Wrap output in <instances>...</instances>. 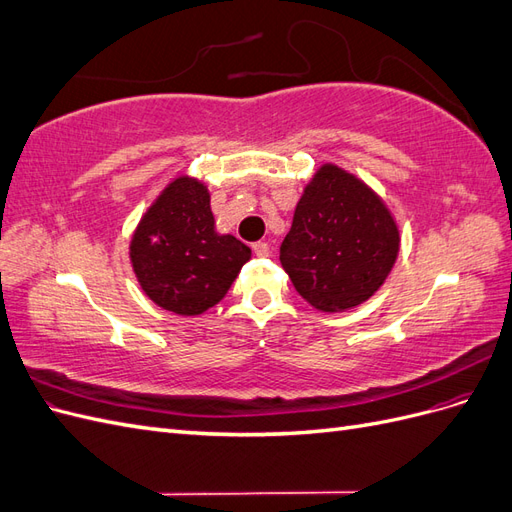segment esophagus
<instances>
[{
    "instance_id": "esophagus-1",
    "label": "esophagus",
    "mask_w": 512,
    "mask_h": 512,
    "mask_svg": "<svg viewBox=\"0 0 512 512\" xmlns=\"http://www.w3.org/2000/svg\"><path fill=\"white\" fill-rule=\"evenodd\" d=\"M252 250H254V254H256V256L265 258V256H269L271 247H269V243H265V241H258V243H254V245H252Z\"/></svg>"
}]
</instances>
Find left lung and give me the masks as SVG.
Returning a JSON list of instances; mask_svg holds the SVG:
<instances>
[{"label":"left lung","mask_w":512,"mask_h":512,"mask_svg":"<svg viewBox=\"0 0 512 512\" xmlns=\"http://www.w3.org/2000/svg\"><path fill=\"white\" fill-rule=\"evenodd\" d=\"M399 245V226L382 196L327 162L303 188L280 262L309 305L337 314L374 297Z\"/></svg>","instance_id":"8db88e82"}]
</instances>
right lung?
Returning <instances> with one entry per match:
<instances>
[{
	"instance_id": "obj_1",
	"label": "right lung",
	"mask_w": 512,
	"mask_h": 512,
	"mask_svg": "<svg viewBox=\"0 0 512 512\" xmlns=\"http://www.w3.org/2000/svg\"><path fill=\"white\" fill-rule=\"evenodd\" d=\"M250 258V247L215 230L209 188L192 175L166 185L130 239L138 286L179 316H200L220 303Z\"/></svg>"
}]
</instances>
